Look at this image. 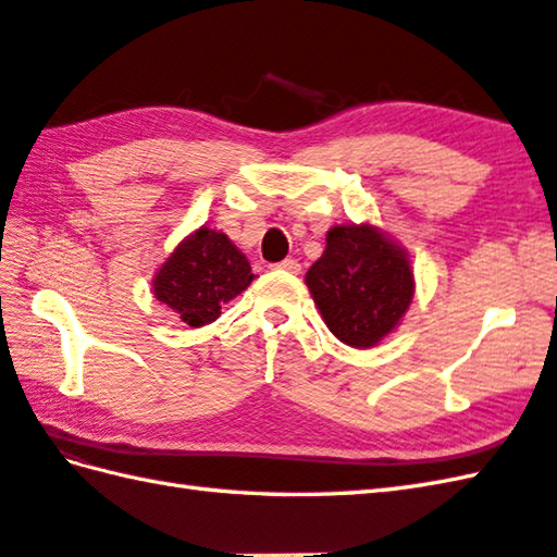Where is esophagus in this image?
Masks as SVG:
<instances>
[{
	"label": "esophagus",
	"mask_w": 557,
	"mask_h": 557,
	"mask_svg": "<svg viewBox=\"0 0 557 557\" xmlns=\"http://www.w3.org/2000/svg\"><path fill=\"white\" fill-rule=\"evenodd\" d=\"M275 268L287 270V272H292V275H299V272H301V263H299V260H294V258H285V260H282V263H277Z\"/></svg>",
	"instance_id": "34e87169"
}]
</instances>
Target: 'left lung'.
<instances>
[{"label":"left lung","mask_w":557,"mask_h":557,"mask_svg":"<svg viewBox=\"0 0 557 557\" xmlns=\"http://www.w3.org/2000/svg\"><path fill=\"white\" fill-rule=\"evenodd\" d=\"M306 285L325 325L349 347H375L399 325L413 297L407 251L373 224H337Z\"/></svg>","instance_id":"8db88e82"}]
</instances>
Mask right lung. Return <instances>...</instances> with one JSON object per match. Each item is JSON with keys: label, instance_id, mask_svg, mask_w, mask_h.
<instances>
[{"label": "right lung", "instance_id": "obj_1", "mask_svg": "<svg viewBox=\"0 0 557 557\" xmlns=\"http://www.w3.org/2000/svg\"><path fill=\"white\" fill-rule=\"evenodd\" d=\"M251 280V265L227 234L200 227L156 272L152 294L180 321L200 327L215 321L222 304L242 294Z\"/></svg>", "mask_w": 557, "mask_h": 557}]
</instances>
